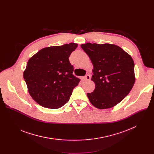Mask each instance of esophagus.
I'll return each mask as SVG.
<instances>
[{
    "instance_id": "34e87169",
    "label": "esophagus",
    "mask_w": 154,
    "mask_h": 154,
    "mask_svg": "<svg viewBox=\"0 0 154 154\" xmlns=\"http://www.w3.org/2000/svg\"><path fill=\"white\" fill-rule=\"evenodd\" d=\"M90 78H91V77H90V75H88V74L86 75H85V76L83 77L84 80H86V81L90 80Z\"/></svg>"
}]
</instances>
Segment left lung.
I'll use <instances>...</instances> for the list:
<instances>
[{
	"mask_svg": "<svg viewBox=\"0 0 154 154\" xmlns=\"http://www.w3.org/2000/svg\"><path fill=\"white\" fill-rule=\"evenodd\" d=\"M93 65V93H87L91 104L99 109L110 108L122 100L135 82L134 62L131 56L113 44L87 42L80 45Z\"/></svg>",
	"mask_w": 154,
	"mask_h": 154,
	"instance_id": "obj_1",
	"label": "left lung"
}]
</instances>
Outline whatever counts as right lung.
I'll return each instance as SVG.
<instances>
[{
	"label": "right lung",
	"mask_w": 154,
	"mask_h": 154,
	"mask_svg": "<svg viewBox=\"0 0 154 154\" xmlns=\"http://www.w3.org/2000/svg\"><path fill=\"white\" fill-rule=\"evenodd\" d=\"M76 43L45 48L28 61L23 76L32 99L41 106L57 109L66 103L80 79L69 57Z\"/></svg>",
	"instance_id": "add662e5"
}]
</instances>
